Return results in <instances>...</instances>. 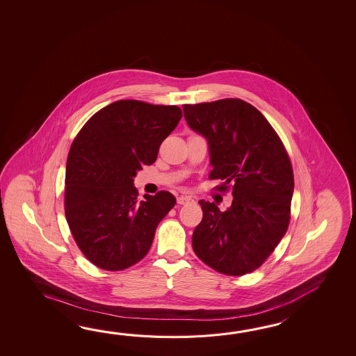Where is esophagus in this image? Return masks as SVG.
Instances as JSON below:
<instances>
[{
    "mask_svg": "<svg viewBox=\"0 0 356 356\" xmlns=\"http://www.w3.org/2000/svg\"><path fill=\"white\" fill-rule=\"evenodd\" d=\"M191 201H193V200H192V197L189 196H179L177 198V202L179 204H189Z\"/></svg>",
    "mask_w": 356,
    "mask_h": 356,
    "instance_id": "obj_1",
    "label": "esophagus"
}]
</instances>
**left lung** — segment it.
<instances>
[{"label": "left lung", "mask_w": 356, "mask_h": 356, "mask_svg": "<svg viewBox=\"0 0 356 356\" xmlns=\"http://www.w3.org/2000/svg\"><path fill=\"white\" fill-rule=\"evenodd\" d=\"M189 129L209 145L211 179L232 183L233 202L220 211L201 200L204 218L192 235L197 257L241 276L265 262L286 233L294 192L288 152L257 108L242 99L183 106Z\"/></svg>", "instance_id": "8db88e82"}]
</instances>
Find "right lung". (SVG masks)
<instances>
[{"mask_svg": "<svg viewBox=\"0 0 356 356\" xmlns=\"http://www.w3.org/2000/svg\"><path fill=\"white\" fill-rule=\"evenodd\" d=\"M181 118L179 106L118 100L85 123L68 152L65 213L91 264L120 271L152 247L155 230L175 204L167 191L137 201L134 178L158 158Z\"/></svg>", "mask_w": 356, "mask_h": 356, "instance_id": "add662e5", "label": "right lung"}]
</instances>
